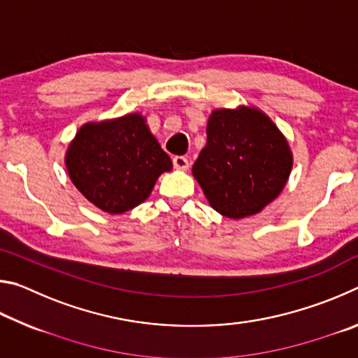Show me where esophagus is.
<instances>
[{
  "mask_svg": "<svg viewBox=\"0 0 358 358\" xmlns=\"http://www.w3.org/2000/svg\"><path fill=\"white\" fill-rule=\"evenodd\" d=\"M173 167L177 171H187L189 169V161L185 156H175L173 157Z\"/></svg>",
  "mask_w": 358,
  "mask_h": 358,
  "instance_id": "34e87169",
  "label": "esophagus"
}]
</instances>
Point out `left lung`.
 <instances>
[{"label":"left lung","instance_id":"8db88e82","mask_svg":"<svg viewBox=\"0 0 358 358\" xmlns=\"http://www.w3.org/2000/svg\"><path fill=\"white\" fill-rule=\"evenodd\" d=\"M294 157L287 138L260 108H215L207 145L192 166L208 203L230 220L262 211L286 186Z\"/></svg>","mask_w":358,"mask_h":358}]
</instances>
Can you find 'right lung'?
<instances>
[{
  "label": "right lung",
  "mask_w": 358,
  "mask_h": 358,
  "mask_svg": "<svg viewBox=\"0 0 358 358\" xmlns=\"http://www.w3.org/2000/svg\"><path fill=\"white\" fill-rule=\"evenodd\" d=\"M66 171L82 196L108 215H123L148 199L172 161L142 113L88 121L64 156Z\"/></svg>",
  "instance_id": "1"
}]
</instances>
